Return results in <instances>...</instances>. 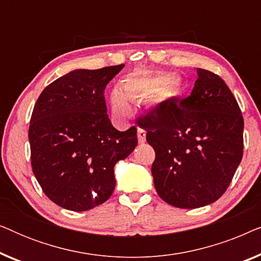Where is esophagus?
<instances>
[{"label": "esophagus", "mask_w": 261, "mask_h": 261, "mask_svg": "<svg viewBox=\"0 0 261 261\" xmlns=\"http://www.w3.org/2000/svg\"><path fill=\"white\" fill-rule=\"evenodd\" d=\"M138 141L139 144H145L146 141V132L144 129H141V128L138 129Z\"/></svg>", "instance_id": "34e87169"}]
</instances>
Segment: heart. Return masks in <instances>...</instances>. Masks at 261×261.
I'll return each mask as SVG.
<instances>
[{"mask_svg":"<svg viewBox=\"0 0 261 261\" xmlns=\"http://www.w3.org/2000/svg\"><path fill=\"white\" fill-rule=\"evenodd\" d=\"M181 91V82L165 74H130L124 78L121 89H115L110 96L113 114L117 119H127L130 114L128 99H140L156 95L158 99L176 97Z\"/></svg>","mask_w":261,"mask_h":261,"instance_id":"obj_1","label":"heart"}]
</instances>
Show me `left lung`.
<instances>
[{"label":"left lung","instance_id":"obj_1","mask_svg":"<svg viewBox=\"0 0 261 261\" xmlns=\"http://www.w3.org/2000/svg\"><path fill=\"white\" fill-rule=\"evenodd\" d=\"M196 71L189 97L167 99L139 120L155 152V190L163 201L183 209L217 201L244 152V117L230 89L217 74Z\"/></svg>","mask_w":261,"mask_h":261}]
</instances>
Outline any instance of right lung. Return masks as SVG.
Wrapping results in <instances>:
<instances>
[{
    "label": "right lung",
    "instance_id": "obj_1",
    "mask_svg": "<svg viewBox=\"0 0 261 261\" xmlns=\"http://www.w3.org/2000/svg\"><path fill=\"white\" fill-rule=\"evenodd\" d=\"M123 66L71 71L35 103L28 130L32 169L45 195L64 209L87 212L105 203L115 189L116 163L137 147V128L115 129L103 95Z\"/></svg>",
    "mask_w": 261,
    "mask_h": 261
}]
</instances>
